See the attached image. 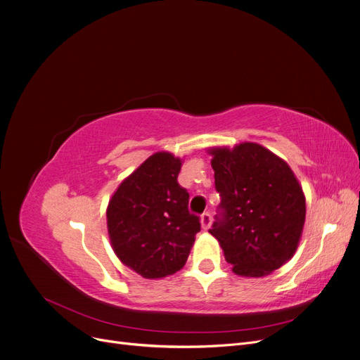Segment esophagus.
<instances>
[{
	"label": "esophagus",
	"mask_w": 360,
	"mask_h": 360,
	"mask_svg": "<svg viewBox=\"0 0 360 360\" xmlns=\"http://www.w3.org/2000/svg\"><path fill=\"white\" fill-rule=\"evenodd\" d=\"M210 225H212V214L209 212H204L201 214V226H202V230H209Z\"/></svg>",
	"instance_id": "esophagus-1"
}]
</instances>
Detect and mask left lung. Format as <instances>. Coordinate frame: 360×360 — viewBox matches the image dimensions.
I'll return each mask as SVG.
<instances>
[{"mask_svg":"<svg viewBox=\"0 0 360 360\" xmlns=\"http://www.w3.org/2000/svg\"><path fill=\"white\" fill-rule=\"evenodd\" d=\"M210 153L221 204L209 233L234 274L264 276L296 252L307 214L303 191L287 162L263 146Z\"/></svg>","mask_w":360,"mask_h":360,"instance_id":"1","label":"left lung"}]
</instances>
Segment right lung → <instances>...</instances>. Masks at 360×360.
I'll return each instance as SVG.
<instances>
[{
  "mask_svg": "<svg viewBox=\"0 0 360 360\" xmlns=\"http://www.w3.org/2000/svg\"><path fill=\"white\" fill-rule=\"evenodd\" d=\"M181 160L162 151L120 184L106 210L108 233L122 263L147 279L176 274L189 257L200 217L177 177Z\"/></svg>",
  "mask_w": 360,
  "mask_h": 360,
  "instance_id": "add662e5",
  "label": "right lung"
}]
</instances>
